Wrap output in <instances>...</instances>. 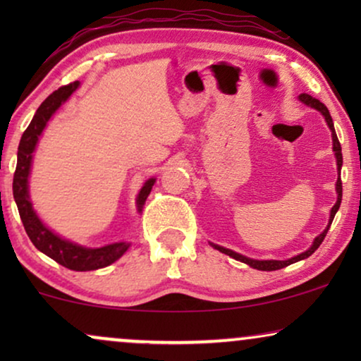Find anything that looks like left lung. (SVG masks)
Listing matches in <instances>:
<instances>
[{
    "mask_svg": "<svg viewBox=\"0 0 361 361\" xmlns=\"http://www.w3.org/2000/svg\"><path fill=\"white\" fill-rule=\"evenodd\" d=\"M299 102H302L304 105H307L310 108H314V110H317L322 113V116L325 118V123H327V126L330 128V133H332V142H334V152H335V159H337V172H338V179H337V184H335V190H337V202H335V205L332 207V210H330V216H329V225L325 226V230L320 233L319 236H315L312 245H310L309 250H305L304 253H300L298 256H294V258H289V259H253V258H248V256H243L240 253H236L233 250H228V248H224V246L220 245H214L215 250H219L220 253H225L228 255L230 258H233L236 261H241V263L251 266V268L255 269H259V271H276V269H281V268H286V266L293 264V263H298L300 259H305L309 258L310 255L314 253L315 250L319 248L320 245H322V241L325 238V235H327V231L330 228V225H332L334 221V216L337 214V210L340 209V202H342V180H340V171H342V164H343V159H342V146H340L338 142V137H337V133H335V128H334V121H332V116H330V113L327 110V106L324 105L322 102H319L317 98H312L307 93H300L299 95Z\"/></svg>",
    "mask_w": 361,
    "mask_h": 361,
    "instance_id": "obj_1",
    "label": "left lung"
}]
</instances>
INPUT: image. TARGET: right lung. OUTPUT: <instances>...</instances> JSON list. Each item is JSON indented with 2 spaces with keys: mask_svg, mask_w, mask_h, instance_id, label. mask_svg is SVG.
<instances>
[{
  "mask_svg": "<svg viewBox=\"0 0 361 361\" xmlns=\"http://www.w3.org/2000/svg\"><path fill=\"white\" fill-rule=\"evenodd\" d=\"M78 87H80V82H73L66 87H61L59 90L51 93L41 103V106L37 108L36 115H34L32 121L29 123L27 130L23 133L21 141H19L18 164L13 179V195L14 202L18 205L19 216L23 220L24 230H26L32 245L41 253L47 255L49 258H52L59 264L66 266V268L72 271H95L105 268V266H110L116 259H120L126 253L128 248H130L131 243L118 241V243H110L100 246V248H88V246H82L78 243H73L71 240L62 238V236L54 233L39 219V215L32 207L31 195H29V176H31V166L34 157L32 152L36 151L39 137H41L42 131L46 130L47 123L54 116V113L71 98L72 93ZM154 182V177L147 179L136 197V209L140 214L142 212V207H145L147 195L151 194Z\"/></svg>",
  "mask_w": 361,
  "mask_h": 361,
  "instance_id": "1",
  "label": "right lung"
}]
</instances>
